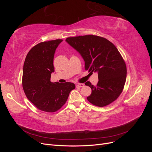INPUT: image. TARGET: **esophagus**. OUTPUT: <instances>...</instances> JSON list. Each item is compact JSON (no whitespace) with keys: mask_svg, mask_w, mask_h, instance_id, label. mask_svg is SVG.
I'll list each match as a JSON object with an SVG mask.
<instances>
[{"mask_svg":"<svg viewBox=\"0 0 152 152\" xmlns=\"http://www.w3.org/2000/svg\"><path fill=\"white\" fill-rule=\"evenodd\" d=\"M84 84H78L77 85V87H84Z\"/></svg>","mask_w":152,"mask_h":152,"instance_id":"esophagus-1","label":"esophagus"}]
</instances>
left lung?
I'll use <instances>...</instances> for the list:
<instances>
[{
	"mask_svg": "<svg viewBox=\"0 0 152 152\" xmlns=\"http://www.w3.org/2000/svg\"><path fill=\"white\" fill-rule=\"evenodd\" d=\"M66 41L81 54L86 70L98 73L97 85H92L89 81L85 83L92 90L87 100L99 107L115 101L124 89L127 76L125 61L115 45L107 39L94 35L68 37Z\"/></svg>",
	"mask_w": 152,
	"mask_h": 152,
	"instance_id": "obj_1",
	"label": "left lung"
}]
</instances>
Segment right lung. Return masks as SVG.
I'll return each mask as SVG.
<instances>
[{
	"label": "right lung",
	"instance_id": "1",
	"mask_svg": "<svg viewBox=\"0 0 152 152\" xmlns=\"http://www.w3.org/2000/svg\"><path fill=\"white\" fill-rule=\"evenodd\" d=\"M62 39L45 41L35 45L27 54L23 70L22 86L28 99L41 111L55 112L65 104L70 91L75 88L72 82H50L54 72V55Z\"/></svg>",
	"mask_w": 152,
	"mask_h": 152
}]
</instances>
